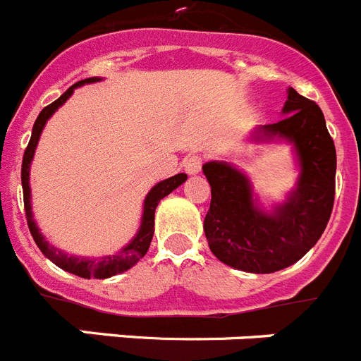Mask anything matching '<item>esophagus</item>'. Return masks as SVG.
Segmentation results:
<instances>
[{
    "label": "esophagus",
    "mask_w": 361,
    "mask_h": 361,
    "mask_svg": "<svg viewBox=\"0 0 361 361\" xmlns=\"http://www.w3.org/2000/svg\"><path fill=\"white\" fill-rule=\"evenodd\" d=\"M202 162L204 159L200 153H190V155L184 159V170H186L190 175L199 173L200 168H202Z\"/></svg>",
    "instance_id": "obj_1"
}]
</instances>
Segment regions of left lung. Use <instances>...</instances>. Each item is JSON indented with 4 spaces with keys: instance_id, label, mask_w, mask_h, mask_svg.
<instances>
[{
    "instance_id": "8db88e82",
    "label": "left lung",
    "mask_w": 361,
    "mask_h": 361,
    "mask_svg": "<svg viewBox=\"0 0 361 361\" xmlns=\"http://www.w3.org/2000/svg\"><path fill=\"white\" fill-rule=\"evenodd\" d=\"M288 116L266 124L267 139L293 142L300 161L298 186L286 204L266 213L255 206L251 184L226 162H206L212 204L204 219L209 250L220 262L250 273H275L304 257L329 222L336 188V149L314 101L289 88Z\"/></svg>"
}]
</instances>
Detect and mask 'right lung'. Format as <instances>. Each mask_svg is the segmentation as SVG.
I'll use <instances>...</instances> for the list:
<instances>
[{
	"instance_id": "add662e5",
	"label": "right lung",
	"mask_w": 361,
	"mask_h": 361,
	"mask_svg": "<svg viewBox=\"0 0 361 361\" xmlns=\"http://www.w3.org/2000/svg\"><path fill=\"white\" fill-rule=\"evenodd\" d=\"M99 81L97 78L85 79V81L75 82L73 86H70L68 90L61 95L59 99H56L54 103H50L49 106H44L41 110V114L37 116L36 123H34V128H32V137L28 141L27 149H25L23 155V164H21V184H23V202H25V215H27V224L30 229L34 242L37 244V247L41 250V253L44 257L52 260L57 267L68 271L72 275H78L81 279H110V276L117 275V273H123V271L130 269L132 266H135L139 260L146 255L149 247V242L153 238V231H155V208L159 206L161 199H164L166 195H170L175 188H178L188 178L186 173H177L173 177L166 178L162 183H159L157 186H153L152 191L148 193L145 200V213H142V222L141 228L137 231L135 238L130 242L124 250H121L117 255H110V257H101V258H85V257H72V255H66L63 251L56 250L54 245H50L49 242L44 240L43 235L39 233V229L36 228V222L32 219V208H30V186H28V173H30V162L34 157V152H36L37 141H39V135L43 132L44 124L50 119L54 111L65 103L66 99L72 95L73 88L75 86H81L85 82H95Z\"/></svg>"
}]
</instances>
